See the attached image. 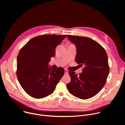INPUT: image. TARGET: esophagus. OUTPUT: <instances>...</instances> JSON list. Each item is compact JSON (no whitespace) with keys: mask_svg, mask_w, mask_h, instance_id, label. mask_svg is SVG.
I'll use <instances>...</instances> for the list:
<instances>
[{"mask_svg":"<svg viewBox=\"0 0 125 125\" xmlns=\"http://www.w3.org/2000/svg\"><path fill=\"white\" fill-rule=\"evenodd\" d=\"M65 73L66 74H68V70H67V69H65Z\"/></svg>","mask_w":125,"mask_h":125,"instance_id":"34e87169","label":"esophagus"}]
</instances>
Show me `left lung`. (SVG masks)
<instances>
[{"instance_id":"8db88e82","label":"left lung","mask_w":125,"mask_h":125,"mask_svg":"<svg viewBox=\"0 0 125 125\" xmlns=\"http://www.w3.org/2000/svg\"><path fill=\"white\" fill-rule=\"evenodd\" d=\"M69 40L77 48L76 62L82 67V73L69 71L71 82L67 84L69 92L82 99L97 94L104 86L109 73L108 56L97 42L87 37L68 35Z\"/></svg>"}]
</instances>
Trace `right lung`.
<instances>
[{
	"mask_svg": "<svg viewBox=\"0 0 125 125\" xmlns=\"http://www.w3.org/2000/svg\"><path fill=\"white\" fill-rule=\"evenodd\" d=\"M67 35L44 34L29 41L20 50L17 59V76L25 92L35 98L52 94L65 70L48 67L55 48Z\"/></svg>",
	"mask_w": 125,
	"mask_h": 125,
	"instance_id": "obj_1",
	"label": "right lung"
}]
</instances>
